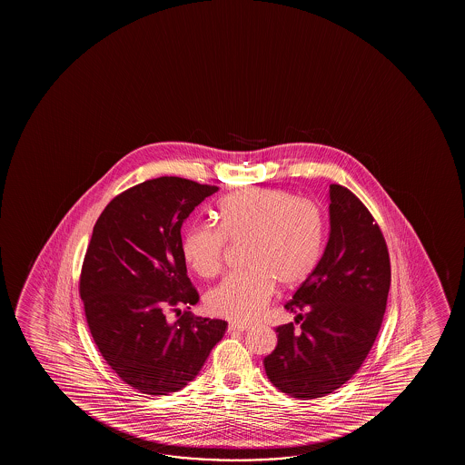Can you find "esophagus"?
<instances>
[{"mask_svg":"<svg viewBox=\"0 0 465 465\" xmlns=\"http://www.w3.org/2000/svg\"><path fill=\"white\" fill-rule=\"evenodd\" d=\"M248 324H240V322H232V324H229L230 331H248Z\"/></svg>","mask_w":465,"mask_h":465,"instance_id":"1","label":"esophagus"}]
</instances>
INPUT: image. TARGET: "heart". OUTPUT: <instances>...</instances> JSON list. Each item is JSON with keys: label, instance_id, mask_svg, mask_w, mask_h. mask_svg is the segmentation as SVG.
<instances>
[{"label": "heart", "instance_id": "heart-1", "mask_svg": "<svg viewBox=\"0 0 465 465\" xmlns=\"http://www.w3.org/2000/svg\"><path fill=\"white\" fill-rule=\"evenodd\" d=\"M219 227L193 223L181 235V254L202 278L221 273L227 242H246L248 270L227 276L206 295L221 318L248 322L273 293L274 282L292 289L310 278L324 242V219L316 204L291 192L248 187L217 204Z\"/></svg>", "mask_w": 465, "mask_h": 465}]
</instances>
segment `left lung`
<instances>
[{
  "label": "left lung",
  "instance_id": "obj_1",
  "mask_svg": "<svg viewBox=\"0 0 465 465\" xmlns=\"http://www.w3.org/2000/svg\"><path fill=\"white\" fill-rule=\"evenodd\" d=\"M329 202L324 254L284 305L300 329L276 327L278 344L263 359L274 388L303 401L331 394L361 369L391 286L388 246L365 204L340 184H331Z\"/></svg>",
  "mask_w": 465,
  "mask_h": 465
}]
</instances>
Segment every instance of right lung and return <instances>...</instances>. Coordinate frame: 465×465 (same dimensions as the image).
<instances>
[{
    "mask_svg": "<svg viewBox=\"0 0 465 465\" xmlns=\"http://www.w3.org/2000/svg\"><path fill=\"white\" fill-rule=\"evenodd\" d=\"M217 191L176 176L149 179L113 198L94 227L79 280L87 324L109 367L143 394L185 388L227 329L223 319L181 312L200 299L181 227Z\"/></svg>",
    "mask_w": 465,
    "mask_h": 465,
    "instance_id": "obj_1",
    "label": "right lung"
}]
</instances>
